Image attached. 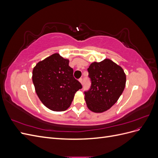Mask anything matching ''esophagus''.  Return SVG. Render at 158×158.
Listing matches in <instances>:
<instances>
[{
  "label": "esophagus",
  "mask_w": 158,
  "mask_h": 158,
  "mask_svg": "<svg viewBox=\"0 0 158 158\" xmlns=\"http://www.w3.org/2000/svg\"><path fill=\"white\" fill-rule=\"evenodd\" d=\"M79 82L82 84H83V80H82V78H80V79H79Z\"/></svg>",
  "instance_id": "esophagus-1"
}]
</instances>
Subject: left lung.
Segmentation results:
<instances>
[{
	"label": "left lung",
	"mask_w": 158,
	"mask_h": 158,
	"mask_svg": "<svg viewBox=\"0 0 158 158\" xmlns=\"http://www.w3.org/2000/svg\"><path fill=\"white\" fill-rule=\"evenodd\" d=\"M88 70L92 85L85 92L87 107L94 113L106 111L118 101L125 88V72L109 59L91 63Z\"/></svg>",
	"instance_id": "8db88e82"
}]
</instances>
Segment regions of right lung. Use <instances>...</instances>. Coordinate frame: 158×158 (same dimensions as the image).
I'll return each mask as SVG.
<instances>
[{
  "label": "right lung",
  "instance_id": "1",
  "mask_svg": "<svg viewBox=\"0 0 158 158\" xmlns=\"http://www.w3.org/2000/svg\"><path fill=\"white\" fill-rule=\"evenodd\" d=\"M32 81L41 102L53 111L67 109L76 92L82 88L74 78L69 60L57 52L37 63L33 69Z\"/></svg>",
  "mask_w": 158,
  "mask_h": 158
}]
</instances>
